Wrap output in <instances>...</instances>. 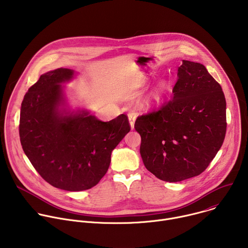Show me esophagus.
<instances>
[{"mask_svg": "<svg viewBox=\"0 0 248 248\" xmlns=\"http://www.w3.org/2000/svg\"><path fill=\"white\" fill-rule=\"evenodd\" d=\"M135 120H136V114H135V113H129V114H128V121H129V124H130L131 129L134 128Z\"/></svg>", "mask_w": 248, "mask_h": 248, "instance_id": "esophagus-1", "label": "esophagus"}]
</instances>
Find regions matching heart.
<instances>
[{
    "instance_id": "1",
    "label": "heart",
    "mask_w": 248,
    "mask_h": 248,
    "mask_svg": "<svg viewBox=\"0 0 248 248\" xmlns=\"http://www.w3.org/2000/svg\"><path fill=\"white\" fill-rule=\"evenodd\" d=\"M167 83L165 82H161L157 87L156 89L151 93L150 97L148 98V102H153V101H158L162 98V96L165 94V92L167 91Z\"/></svg>"
}]
</instances>
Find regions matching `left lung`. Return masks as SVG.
Segmentation results:
<instances>
[{
  "label": "left lung",
  "mask_w": 248,
  "mask_h": 248,
  "mask_svg": "<svg viewBox=\"0 0 248 248\" xmlns=\"http://www.w3.org/2000/svg\"><path fill=\"white\" fill-rule=\"evenodd\" d=\"M172 99L137 118L140 155L159 180L176 183L200 174L226 135V99L221 85L199 62L183 60Z\"/></svg>",
  "instance_id": "8db88e82"
}]
</instances>
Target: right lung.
I'll return each instance as SVG.
<instances>
[{"mask_svg":"<svg viewBox=\"0 0 248 248\" xmlns=\"http://www.w3.org/2000/svg\"><path fill=\"white\" fill-rule=\"evenodd\" d=\"M77 75L63 67L42 75L25 94L19 119L20 143L32 166L51 186L67 191L95 186L130 130L125 115L102 122L85 108L70 107L62 84Z\"/></svg>","mask_w":248,"mask_h":248,"instance_id":"right-lung-1","label":"right lung"}]
</instances>
